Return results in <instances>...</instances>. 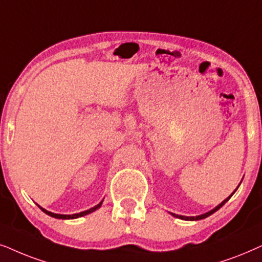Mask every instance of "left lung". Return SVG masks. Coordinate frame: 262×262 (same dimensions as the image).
Returning <instances> with one entry per match:
<instances>
[{
    "instance_id": "8db88e82",
    "label": "left lung",
    "mask_w": 262,
    "mask_h": 262,
    "mask_svg": "<svg viewBox=\"0 0 262 262\" xmlns=\"http://www.w3.org/2000/svg\"><path fill=\"white\" fill-rule=\"evenodd\" d=\"M239 184H241V183H239ZM239 184H238V187H239ZM238 187H237V188H236V189H235V191H236L237 189H238ZM235 191H233V193H232L231 195H230V196H228V198H226L224 201H222V202H221V204H219V205H218V206H215V207L213 208V210L208 211V212H206V213H204V214H200V215H195V217H186V215H179V214H176V213H171V212H170V214H171V215H172V217H176V218H179V219H182V221H201V219H205V218L210 217V215H211V214H213V213H214V212H217V211L219 210V208H221V207L223 206V205H224V204H225V202H228V201H229V199H230V198H231L233 194H235Z\"/></svg>"
}]
</instances>
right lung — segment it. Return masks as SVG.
Returning a JSON list of instances; mask_svg holds the SVG:
<instances>
[{
	"label": "right lung",
	"mask_w": 262,
	"mask_h": 262,
	"mask_svg": "<svg viewBox=\"0 0 262 262\" xmlns=\"http://www.w3.org/2000/svg\"><path fill=\"white\" fill-rule=\"evenodd\" d=\"M102 204H103V200L100 201L98 205H96L95 207L90 208V210H87V211L80 212V213H75V214H58V213H52V212L47 211V210H45V208L40 207L39 205H38V207H39L40 210L44 212V213H47L48 215H50V217H52V218H57V219H76V218H79V217H83V215H86V214L92 213V212H95L96 210H98V208H99L100 206H102Z\"/></svg>",
	"instance_id": "1"
}]
</instances>
